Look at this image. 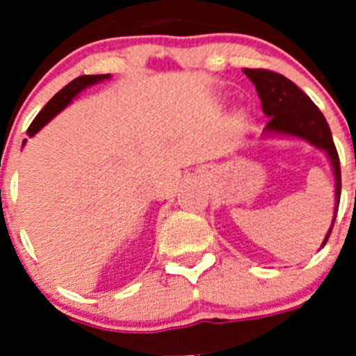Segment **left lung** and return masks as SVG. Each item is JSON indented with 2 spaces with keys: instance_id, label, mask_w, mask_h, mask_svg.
Masks as SVG:
<instances>
[{
  "instance_id": "8db88e82",
  "label": "left lung",
  "mask_w": 356,
  "mask_h": 356,
  "mask_svg": "<svg viewBox=\"0 0 356 356\" xmlns=\"http://www.w3.org/2000/svg\"><path fill=\"white\" fill-rule=\"evenodd\" d=\"M244 74L253 81L262 102L264 114L269 118V122L264 128V137H292V139L305 140L316 149L325 151L328 156L335 176V209H333L332 226L321 244V248H325L335 225L342 187L341 162L328 122L316 103L284 74L267 69H244Z\"/></svg>"
}]
</instances>
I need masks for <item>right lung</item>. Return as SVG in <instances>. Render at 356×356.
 <instances>
[{
  "instance_id": "obj_1",
  "label": "right lung",
  "mask_w": 356,
  "mask_h": 356,
  "mask_svg": "<svg viewBox=\"0 0 356 356\" xmlns=\"http://www.w3.org/2000/svg\"><path fill=\"white\" fill-rule=\"evenodd\" d=\"M103 80H110V74H85V76H78L76 80H72L71 83L65 85L64 89H62L60 92H56L55 96L46 103V106L37 114V118L33 119V122H31L30 128H28V135L33 137V135H35L37 131L42 130L56 114H60L62 110H64L81 90H85L87 87H92V85L99 83V81ZM24 143H26V139H24Z\"/></svg>"
}]
</instances>
